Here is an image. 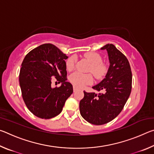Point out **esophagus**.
<instances>
[{"label":"esophagus","instance_id":"1","mask_svg":"<svg viewBox=\"0 0 154 154\" xmlns=\"http://www.w3.org/2000/svg\"><path fill=\"white\" fill-rule=\"evenodd\" d=\"M77 90V88L75 87V86H73V92H76V91Z\"/></svg>","mask_w":154,"mask_h":154}]
</instances>
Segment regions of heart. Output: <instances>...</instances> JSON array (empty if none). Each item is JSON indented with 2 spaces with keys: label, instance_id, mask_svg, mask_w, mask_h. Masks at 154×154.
I'll return each instance as SVG.
<instances>
[{
  "label": "heart",
  "instance_id": "heart-1",
  "mask_svg": "<svg viewBox=\"0 0 154 154\" xmlns=\"http://www.w3.org/2000/svg\"><path fill=\"white\" fill-rule=\"evenodd\" d=\"M84 56L92 64L90 71L92 72L96 79H100L103 77L106 72L105 65L102 63V58L97 53L88 52L85 54ZM76 57L72 56L67 59L66 67L68 71H72L75 68L76 63ZM69 81L72 85L77 88H82L83 85L90 84L92 82V77L90 74H83L79 72H75L69 77Z\"/></svg>",
  "mask_w": 154,
  "mask_h": 154
}]
</instances>
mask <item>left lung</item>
I'll list each match as a JSON object with an SVG mask.
<instances>
[{
	"instance_id": "1",
	"label": "left lung",
	"mask_w": 154,
	"mask_h": 154,
	"mask_svg": "<svg viewBox=\"0 0 154 154\" xmlns=\"http://www.w3.org/2000/svg\"><path fill=\"white\" fill-rule=\"evenodd\" d=\"M100 49L107 51L109 67L105 77L93 86L100 92H84L79 103L80 113L90 124L103 125L120 113L132 90V72L129 62L113 44Z\"/></svg>"
}]
</instances>
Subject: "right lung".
I'll use <instances>...</instances> for the list:
<instances>
[{
	"mask_svg": "<svg viewBox=\"0 0 154 154\" xmlns=\"http://www.w3.org/2000/svg\"><path fill=\"white\" fill-rule=\"evenodd\" d=\"M67 58L56 46L45 43L31 50L22 62L19 76L22 98L29 111L38 118L58 116L73 92L71 83L66 82ZM53 76L62 83L60 87L51 88Z\"/></svg>",
	"mask_w": 154,
	"mask_h": 154,
	"instance_id": "1",
	"label": "right lung"
}]
</instances>
